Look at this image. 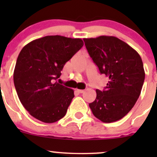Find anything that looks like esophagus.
<instances>
[{
    "label": "esophagus",
    "mask_w": 157,
    "mask_h": 157,
    "mask_svg": "<svg viewBox=\"0 0 157 157\" xmlns=\"http://www.w3.org/2000/svg\"><path fill=\"white\" fill-rule=\"evenodd\" d=\"M77 92H78V93H80V94H82V93H83V92H84V91H85V90H82V89H77Z\"/></svg>",
    "instance_id": "esophagus-1"
}]
</instances>
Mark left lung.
Returning <instances> with one entry per match:
<instances>
[{
	"instance_id": "left-lung-1",
	"label": "left lung",
	"mask_w": 157,
	"mask_h": 157,
	"mask_svg": "<svg viewBox=\"0 0 157 157\" xmlns=\"http://www.w3.org/2000/svg\"><path fill=\"white\" fill-rule=\"evenodd\" d=\"M90 57L107 77L103 91L97 89V97L89 107L103 122H113L125 116L140 97L145 71L140 55L124 41L113 36L83 39Z\"/></svg>"
}]
</instances>
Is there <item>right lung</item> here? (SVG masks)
Masks as SVG:
<instances>
[{
    "instance_id": "right-lung-1",
    "label": "right lung",
    "mask_w": 157,
    "mask_h": 157,
    "mask_svg": "<svg viewBox=\"0 0 157 157\" xmlns=\"http://www.w3.org/2000/svg\"><path fill=\"white\" fill-rule=\"evenodd\" d=\"M82 46L80 38L51 35L22 48L16 61L14 84L20 101L33 117L52 123L66 115L74 91L55 81Z\"/></svg>"
}]
</instances>
